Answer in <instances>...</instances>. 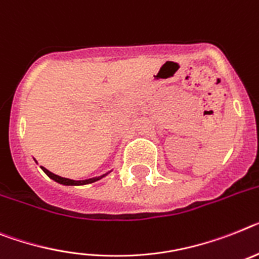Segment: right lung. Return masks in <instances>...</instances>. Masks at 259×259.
<instances>
[{"instance_id":"add662e5","label":"right lung","mask_w":259,"mask_h":259,"mask_svg":"<svg viewBox=\"0 0 259 259\" xmlns=\"http://www.w3.org/2000/svg\"><path fill=\"white\" fill-rule=\"evenodd\" d=\"M36 162V160H35ZM42 167V166H40ZM42 170L45 171V174L47 175V177L50 178V179L55 180V182H58V183L63 184V186H84V184H91V183H95V182H97V180L103 179L104 177H106L108 174L110 172H106L104 174V175H101V177H96V178H91V179H85V180H72V179H67V178H62L59 177V175H55V174H52L51 171H49L47 168H45V167H42Z\"/></svg>"}]
</instances>
